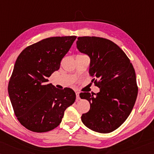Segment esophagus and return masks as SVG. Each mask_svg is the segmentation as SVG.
Segmentation results:
<instances>
[{
    "mask_svg": "<svg viewBox=\"0 0 154 154\" xmlns=\"http://www.w3.org/2000/svg\"><path fill=\"white\" fill-rule=\"evenodd\" d=\"M75 95H76V99H80V93L79 92H75Z\"/></svg>",
    "mask_w": 154,
    "mask_h": 154,
    "instance_id": "34e87169",
    "label": "esophagus"
}]
</instances>
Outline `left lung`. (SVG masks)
Returning a JSON list of instances; mask_svg holds the SVG:
<instances>
[{"instance_id": "obj_1", "label": "left lung", "mask_w": 154, "mask_h": 154, "mask_svg": "<svg viewBox=\"0 0 154 154\" xmlns=\"http://www.w3.org/2000/svg\"><path fill=\"white\" fill-rule=\"evenodd\" d=\"M76 47L90 57L89 74L99 88L95 95L80 94L91 106L82 122L95 132L111 133L125 122L135 103L138 87L133 65L116 44L103 38L79 37Z\"/></svg>"}]
</instances>
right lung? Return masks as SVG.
Wrapping results in <instances>:
<instances>
[{"label":"right lung","mask_w":154,"mask_h":154,"mask_svg":"<svg viewBox=\"0 0 154 154\" xmlns=\"http://www.w3.org/2000/svg\"><path fill=\"white\" fill-rule=\"evenodd\" d=\"M76 36L43 39L26 47L15 61L8 93L15 114L21 125L36 133L53 130L64 112L75 100L70 88L59 89L48 78L60 67Z\"/></svg>","instance_id":"right-lung-1"}]
</instances>
